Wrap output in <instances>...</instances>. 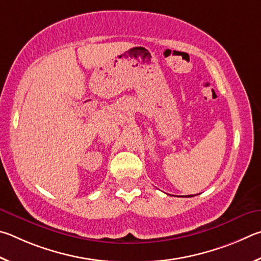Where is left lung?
<instances>
[{
    "instance_id": "8db88e82",
    "label": "left lung",
    "mask_w": 261,
    "mask_h": 261,
    "mask_svg": "<svg viewBox=\"0 0 261 261\" xmlns=\"http://www.w3.org/2000/svg\"><path fill=\"white\" fill-rule=\"evenodd\" d=\"M187 197H191V196H190V195H188V196H187Z\"/></svg>"
}]
</instances>
